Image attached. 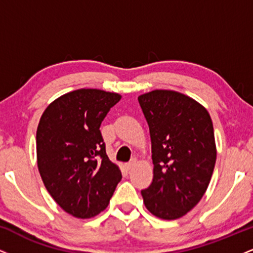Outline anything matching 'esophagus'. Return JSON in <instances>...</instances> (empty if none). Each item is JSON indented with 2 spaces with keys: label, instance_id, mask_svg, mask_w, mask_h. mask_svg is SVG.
I'll return each mask as SVG.
<instances>
[{
  "label": "esophagus",
  "instance_id": "esophagus-1",
  "mask_svg": "<svg viewBox=\"0 0 253 253\" xmlns=\"http://www.w3.org/2000/svg\"><path fill=\"white\" fill-rule=\"evenodd\" d=\"M135 164H136V159H135V158H133L132 161L129 162V163H127V164H126V168H127V169H132V168L134 167Z\"/></svg>",
  "mask_w": 253,
  "mask_h": 253
}]
</instances>
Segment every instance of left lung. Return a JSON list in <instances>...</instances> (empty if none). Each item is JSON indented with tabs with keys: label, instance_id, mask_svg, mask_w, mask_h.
<instances>
[{
	"label": "left lung",
	"instance_id": "1",
	"mask_svg": "<svg viewBox=\"0 0 253 253\" xmlns=\"http://www.w3.org/2000/svg\"><path fill=\"white\" fill-rule=\"evenodd\" d=\"M149 124L153 179L141 190L145 207L159 219L176 220L205 195L213 175L216 146L207 109L173 90L138 97Z\"/></svg>",
	"mask_w": 253,
	"mask_h": 253
}]
</instances>
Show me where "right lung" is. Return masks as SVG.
Returning <instances> with one entry per match:
<instances>
[{
    "label": "right lung",
    "instance_id": "obj_1",
    "mask_svg": "<svg viewBox=\"0 0 253 253\" xmlns=\"http://www.w3.org/2000/svg\"><path fill=\"white\" fill-rule=\"evenodd\" d=\"M117 92L78 89L51 102L37 128V162L50 195L78 219L97 215L108 206L121 171L109 161L100 126Z\"/></svg>",
    "mask_w": 253,
    "mask_h": 253
}]
</instances>
